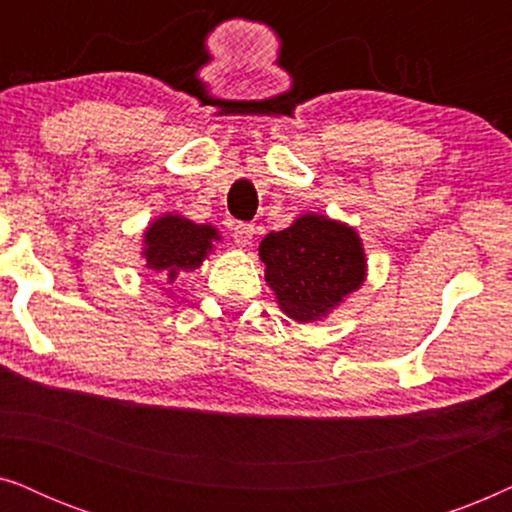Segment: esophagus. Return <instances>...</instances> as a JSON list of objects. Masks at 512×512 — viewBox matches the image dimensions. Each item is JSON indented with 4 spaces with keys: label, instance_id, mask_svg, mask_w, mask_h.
Instances as JSON below:
<instances>
[{
    "label": "esophagus",
    "instance_id": "1",
    "mask_svg": "<svg viewBox=\"0 0 512 512\" xmlns=\"http://www.w3.org/2000/svg\"><path fill=\"white\" fill-rule=\"evenodd\" d=\"M230 233H233V240L237 247H247L254 240L256 235V228L251 226V223H235L233 228H230Z\"/></svg>",
    "mask_w": 512,
    "mask_h": 512
}]
</instances>
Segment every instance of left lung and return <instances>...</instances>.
Listing matches in <instances>:
<instances>
[{"label": "left lung", "mask_w": 512, "mask_h": 512, "mask_svg": "<svg viewBox=\"0 0 512 512\" xmlns=\"http://www.w3.org/2000/svg\"><path fill=\"white\" fill-rule=\"evenodd\" d=\"M258 256L279 310L298 324L326 319L349 293L361 289L368 272L359 233L312 212L279 233L265 235Z\"/></svg>", "instance_id": "8db88e82"}]
</instances>
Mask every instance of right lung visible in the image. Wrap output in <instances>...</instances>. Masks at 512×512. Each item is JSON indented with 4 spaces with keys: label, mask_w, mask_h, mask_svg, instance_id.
<instances>
[{
    "label": "right lung",
    "mask_w": 512,
    "mask_h": 512,
    "mask_svg": "<svg viewBox=\"0 0 512 512\" xmlns=\"http://www.w3.org/2000/svg\"><path fill=\"white\" fill-rule=\"evenodd\" d=\"M216 242H221V235L214 226L167 212L144 230L142 258L146 268L174 284L179 275L200 268Z\"/></svg>",
    "instance_id": "right-lung-1"
}]
</instances>
